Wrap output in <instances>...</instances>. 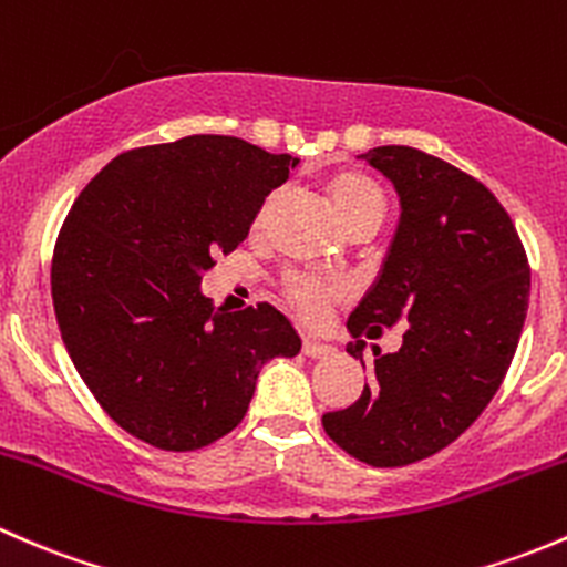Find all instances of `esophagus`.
<instances>
[{
  "label": "esophagus",
  "mask_w": 567,
  "mask_h": 567,
  "mask_svg": "<svg viewBox=\"0 0 567 567\" xmlns=\"http://www.w3.org/2000/svg\"><path fill=\"white\" fill-rule=\"evenodd\" d=\"M302 354H306V358L319 360V358H327V354H332V347H327L322 341H313V338H306V341H302Z\"/></svg>",
  "instance_id": "esophagus-1"
}]
</instances>
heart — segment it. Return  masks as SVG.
I'll return each instance as SVG.
<instances>
[{"instance_id": "b5f03b06", "label": "heart", "mask_w": 567, "mask_h": 567, "mask_svg": "<svg viewBox=\"0 0 567 567\" xmlns=\"http://www.w3.org/2000/svg\"><path fill=\"white\" fill-rule=\"evenodd\" d=\"M322 190L327 204L336 213L338 224L347 231L354 229V226L382 224L384 209H388V196H384L382 185L371 179L369 174L354 172V168H338V172L327 174ZM278 204H281V194H276V190L261 198L254 218H250V237L265 235ZM338 297H341V286L311 276V272H289L284 278V300L306 322H319Z\"/></svg>"}]
</instances>
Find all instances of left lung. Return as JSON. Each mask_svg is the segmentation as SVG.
<instances>
[{
  "instance_id": "left-lung-1",
  "label": "left lung",
  "mask_w": 567,
  "mask_h": 567,
  "mask_svg": "<svg viewBox=\"0 0 567 567\" xmlns=\"http://www.w3.org/2000/svg\"><path fill=\"white\" fill-rule=\"evenodd\" d=\"M395 185L401 224L373 289L349 317L360 336L404 322L399 352L373 349L371 379L322 425L349 456L404 466L458 440L488 406L516 354L529 306V261L497 196L472 174L414 147L360 155Z\"/></svg>"
}]
</instances>
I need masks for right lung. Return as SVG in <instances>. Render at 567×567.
<instances>
[{
    "instance_id": "add662e5",
    "label": "right lung",
    "mask_w": 567,
    "mask_h": 567,
    "mask_svg": "<svg viewBox=\"0 0 567 567\" xmlns=\"http://www.w3.org/2000/svg\"><path fill=\"white\" fill-rule=\"evenodd\" d=\"M295 163L188 136L116 155L70 207L51 259L56 324L97 404L136 440L213 445L240 425L261 365L300 352L272 306L213 311L198 289Z\"/></svg>"
}]
</instances>
